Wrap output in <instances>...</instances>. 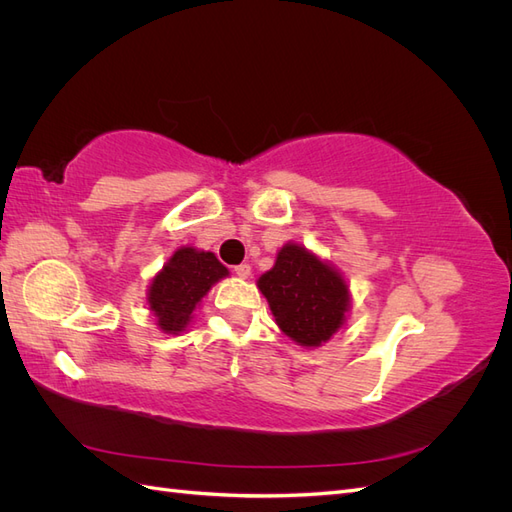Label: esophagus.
<instances>
[{
    "mask_svg": "<svg viewBox=\"0 0 512 512\" xmlns=\"http://www.w3.org/2000/svg\"><path fill=\"white\" fill-rule=\"evenodd\" d=\"M235 273H237L239 277H243V280H245V277H250V275H252V267L247 265V262H241V265H237V267H235Z\"/></svg>",
    "mask_w": 512,
    "mask_h": 512,
    "instance_id": "34e87169",
    "label": "esophagus"
}]
</instances>
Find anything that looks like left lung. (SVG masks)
<instances>
[{
  "mask_svg": "<svg viewBox=\"0 0 512 512\" xmlns=\"http://www.w3.org/2000/svg\"><path fill=\"white\" fill-rule=\"evenodd\" d=\"M258 288L280 329L301 346H320L344 324L346 282L301 245H284L275 267L258 280Z\"/></svg>",
  "mask_w": 512,
  "mask_h": 512,
  "instance_id": "left-lung-1",
  "label": "left lung"
}]
</instances>
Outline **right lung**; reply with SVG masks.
Masks as SVG:
<instances>
[{"label": "right lung", "instance_id": "obj_1", "mask_svg": "<svg viewBox=\"0 0 512 512\" xmlns=\"http://www.w3.org/2000/svg\"><path fill=\"white\" fill-rule=\"evenodd\" d=\"M228 275V269L211 252L181 247L153 277L149 288V309L158 318L160 329L179 333L192 318L194 307L209 288Z\"/></svg>", "mask_w": 512, "mask_h": 512}]
</instances>
